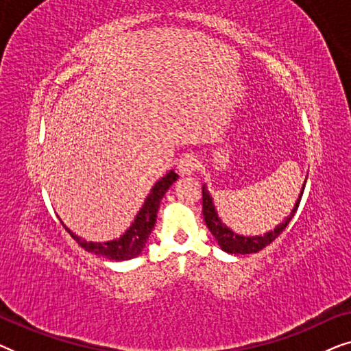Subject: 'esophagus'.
Segmentation results:
<instances>
[{"mask_svg": "<svg viewBox=\"0 0 351 351\" xmlns=\"http://www.w3.org/2000/svg\"><path fill=\"white\" fill-rule=\"evenodd\" d=\"M177 169H179L182 176L193 174V172L198 169V160H196L193 153H185V155H182L179 158V161H177Z\"/></svg>", "mask_w": 351, "mask_h": 351, "instance_id": "obj_1", "label": "esophagus"}]
</instances>
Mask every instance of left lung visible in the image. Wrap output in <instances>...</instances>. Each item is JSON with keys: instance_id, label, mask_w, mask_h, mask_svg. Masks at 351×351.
<instances>
[{"instance_id": "1", "label": "left lung", "mask_w": 351, "mask_h": 351, "mask_svg": "<svg viewBox=\"0 0 351 351\" xmlns=\"http://www.w3.org/2000/svg\"><path fill=\"white\" fill-rule=\"evenodd\" d=\"M305 182H304V186H302V190H300L299 199L295 201L294 208H292L291 214L287 215L285 222L278 225V227L275 230H271V232L263 234V237H243V234L234 233L233 230H230L227 225L222 223V220L219 219L217 210H215V206L213 203V196L209 195L208 186H206V185H203V215H204V222H206V225H208L209 232L214 234L215 241L219 243V246L222 247L225 252H228V254H252V252L262 251L263 247L268 246V244L273 243L278 237H280V234L282 233V230L287 227V223H289L292 217L295 215V210L300 204L302 195H304Z\"/></svg>"}]
</instances>
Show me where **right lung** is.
I'll return each mask as SVG.
<instances>
[{
  "instance_id": "1",
  "label": "right lung",
  "mask_w": 351,
  "mask_h": 351,
  "mask_svg": "<svg viewBox=\"0 0 351 351\" xmlns=\"http://www.w3.org/2000/svg\"><path fill=\"white\" fill-rule=\"evenodd\" d=\"M177 177L179 176H177L174 171H169L162 179H160L155 185H153V189L147 196L145 203H143L141 210H138V214L136 215V219H134L131 227H129L126 232H124V234H121L118 239H113V241H86V239H81L78 234L71 232L70 228H66L64 222H62V225H64L66 232L70 233V237L88 252H94L97 254V256L110 258V261H129V258L137 257L138 254L143 251V247H145L147 239L150 237L152 230L156 223V214L158 209H160L162 196H165L166 191L169 190V186L177 180Z\"/></svg>"
}]
</instances>
